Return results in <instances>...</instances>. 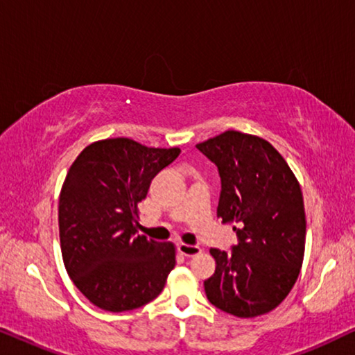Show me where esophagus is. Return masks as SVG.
Masks as SVG:
<instances>
[{"label":"esophagus","instance_id":"34e87169","mask_svg":"<svg viewBox=\"0 0 355 355\" xmlns=\"http://www.w3.org/2000/svg\"><path fill=\"white\" fill-rule=\"evenodd\" d=\"M178 250H179V254L184 255V257H189V259H191V257L198 255L202 252L200 247L191 245V244H179L178 245Z\"/></svg>","mask_w":355,"mask_h":355}]
</instances>
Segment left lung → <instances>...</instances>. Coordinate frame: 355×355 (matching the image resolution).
Returning a JSON list of instances; mask_svg holds the SVG:
<instances>
[{"label":"left lung","mask_w":355,"mask_h":355,"mask_svg":"<svg viewBox=\"0 0 355 355\" xmlns=\"http://www.w3.org/2000/svg\"><path fill=\"white\" fill-rule=\"evenodd\" d=\"M196 147L218 166V216L239 244L211 249L216 270L205 283L210 302L239 318L265 315L286 299L305 252L300 184L273 145L259 135L226 130Z\"/></svg>","instance_id":"1"}]
</instances>
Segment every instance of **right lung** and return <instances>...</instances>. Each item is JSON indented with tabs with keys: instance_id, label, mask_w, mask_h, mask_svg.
Masks as SVG:
<instances>
[{
	"instance_id": "right-lung-1",
	"label": "right lung",
	"mask_w": 355,
	"mask_h": 355,
	"mask_svg": "<svg viewBox=\"0 0 355 355\" xmlns=\"http://www.w3.org/2000/svg\"><path fill=\"white\" fill-rule=\"evenodd\" d=\"M181 150L128 137L82 150L60 193L62 261L77 289L96 307L125 312L152 302L176 265V245L137 234L139 203L157 173Z\"/></svg>"
}]
</instances>
